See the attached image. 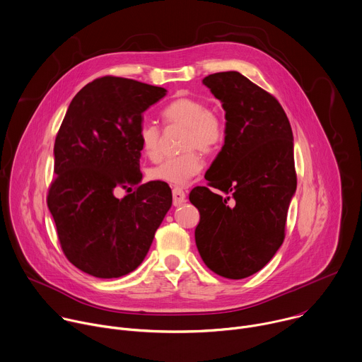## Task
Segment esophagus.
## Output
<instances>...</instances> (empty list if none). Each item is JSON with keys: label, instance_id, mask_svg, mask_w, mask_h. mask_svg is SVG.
Masks as SVG:
<instances>
[{"label": "esophagus", "instance_id": "obj_1", "mask_svg": "<svg viewBox=\"0 0 362 362\" xmlns=\"http://www.w3.org/2000/svg\"><path fill=\"white\" fill-rule=\"evenodd\" d=\"M185 192L181 188H174L173 189V204L174 206H180L182 202H185Z\"/></svg>", "mask_w": 362, "mask_h": 362}]
</instances>
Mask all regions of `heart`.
I'll list each match as a JSON object with an SVG mask.
<instances>
[{"label":"heart","instance_id":"1","mask_svg":"<svg viewBox=\"0 0 362 362\" xmlns=\"http://www.w3.org/2000/svg\"><path fill=\"white\" fill-rule=\"evenodd\" d=\"M164 124L184 127L181 148L185 150L178 156L168 157L148 171L154 181L165 182L175 187H184L195 178L202 167L201 153L209 154L219 148L225 140V123L221 115L208 109V105L198 98L181 96L171 100L161 110ZM161 129L150 122H144L139 129V141L143 154L151 160L161 158Z\"/></svg>","mask_w":362,"mask_h":362}]
</instances>
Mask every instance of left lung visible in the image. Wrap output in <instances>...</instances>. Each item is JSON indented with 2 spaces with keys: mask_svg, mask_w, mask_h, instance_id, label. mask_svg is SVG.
Segmentation results:
<instances>
[{
  "mask_svg": "<svg viewBox=\"0 0 362 362\" xmlns=\"http://www.w3.org/2000/svg\"><path fill=\"white\" fill-rule=\"evenodd\" d=\"M202 83L222 102L225 144L189 201L199 211L195 243L204 263L226 279H245L274 256L284 240L297 187L293 133L274 96L239 72ZM212 186L227 194H215Z\"/></svg>",
  "mask_w": 362,
  "mask_h": 362,
  "instance_id": "obj_1",
  "label": "left lung"
}]
</instances>
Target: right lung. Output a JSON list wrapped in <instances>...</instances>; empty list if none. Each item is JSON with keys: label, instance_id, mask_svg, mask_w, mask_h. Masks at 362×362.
I'll return each mask as SVG.
<instances>
[{"label": "right lung", "instance_id": "right-lung-1", "mask_svg": "<svg viewBox=\"0 0 362 362\" xmlns=\"http://www.w3.org/2000/svg\"><path fill=\"white\" fill-rule=\"evenodd\" d=\"M165 93L133 79L103 76L82 88L68 107L55 139V177L47 202L65 256L88 274L113 279L133 272L171 208L170 187L158 181L140 185L143 113ZM117 187L132 192L119 200Z\"/></svg>", "mask_w": 362, "mask_h": 362}]
</instances>
